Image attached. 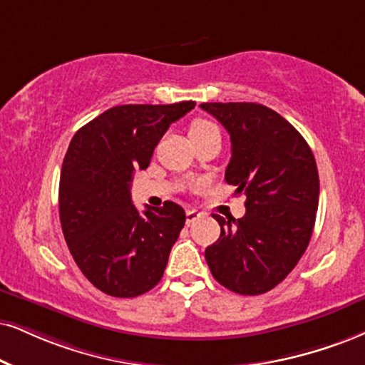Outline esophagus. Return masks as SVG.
<instances>
[{"instance_id": "esophagus-1", "label": "esophagus", "mask_w": 365, "mask_h": 365, "mask_svg": "<svg viewBox=\"0 0 365 365\" xmlns=\"http://www.w3.org/2000/svg\"><path fill=\"white\" fill-rule=\"evenodd\" d=\"M200 218H201L200 211H196V210H187V211H186V223H187V225L195 223L196 220H200Z\"/></svg>"}]
</instances>
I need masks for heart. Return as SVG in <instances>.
<instances>
[{"label": "heart", "mask_w": 365, "mask_h": 365, "mask_svg": "<svg viewBox=\"0 0 365 365\" xmlns=\"http://www.w3.org/2000/svg\"><path fill=\"white\" fill-rule=\"evenodd\" d=\"M215 130H218L217 125L211 123V121H208V120H195L191 123L190 137L195 138V137H200V135L215 132Z\"/></svg>", "instance_id": "1"}]
</instances>
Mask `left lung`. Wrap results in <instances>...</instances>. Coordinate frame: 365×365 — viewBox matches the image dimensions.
I'll use <instances>...</instances> for the list:
<instances>
[{
  "instance_id": "obj_1",
  "label": "left lung",
  "mask_w": 365,
  "mask_h": 365,
  "mask_svg": "<svg viewBox=\"0 0 365 365\" xmlns=\"http://www.w3.org/2000/svg\"><path fill=\"white\" fill-rule=\"evenodd\" d=\"M230 133L225 181L245 192V215L225 220L205 250L220 284L245 296L271 291L296 267L312 238L320 179L312 148L298 130L257 103H201Z\"/></svg>"
}]
</instances>
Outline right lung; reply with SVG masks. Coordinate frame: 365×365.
<instances>
[{"mask_svg": "<svg viewBox=\"0 0 365 365\" xmlns=\"http://www.w3.org/2000/svg\"><path fill=\"white\" fill-rule=\"evenodd\" d=\"M195 106H113L69 143L58 184L62 232L81 272L106 294L135 298L164 276L186 213L173 201L138 213L130 186L135 170L148 168L169 125Z\"/></svg>", "mask_w": 365, "mask_h": 365, "instance_id": "1", "label": "right lung"}]
</instances>
